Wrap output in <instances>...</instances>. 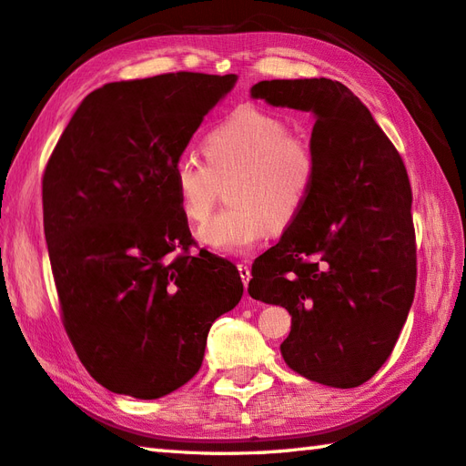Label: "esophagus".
<instances>
[{"label":"esophagus","mask_w":466,"mask_h":466,"mask_svg":"<svg viewBox=\"0 0 466 466\" xmlns=\"http://www.w3.org/2000/svg\"><path fill=\"white\" fill-rule=\"evenodd\" d=\"M237 269H239V275H241V281H243V286H245V293H247V283H249V279H251V268L247 263H239L237 265ZM249 298V296H247Z\"/></svg>","instance_id":"1"}]
</instances>
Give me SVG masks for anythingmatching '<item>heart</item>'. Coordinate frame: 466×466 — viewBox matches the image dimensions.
Returning a JSON list of instances; mask_svg holds the SVG:
<instances>
[{
	"instance_id": "1",
	"label": "heart",
	"mask_w": 466,
	"mask_h": 466,
	"mask_svg": "<svg viewBox=\"0 0 466 466\" xmlns=\"http://www.w3.org/2000/svg\"><path fill=\"white\" fill-rule=\"evenodd\" d=\"M205 163L180 155L170 167V187L191 223L207 219L217 183L231 178L233 208L198 227V239L219 253H245L275 229H286L308 205L318 177V153L309 137L259 106H239L205 132Z\"/></svg>"
}]
</instances>
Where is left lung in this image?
Segmentation results:
<instances>
[{"label":"left lung","instance_id":"1","mask_svg":"<svg viewBox=\"0 0 466 466\" xmlns=\"http://www.w3.org/2000/svg\"><path fill=\"white\" fill-rule=\"evenodd\" d=\"M253 98L313 112L318 177L281 241L255 259L249 296L289 311L281 356L318 384L356 388L392 354L416 288L412 188L354 92L328 78L263 80Z\"/></svg>","mask_w":466,"mask_h":466}]
</instances>
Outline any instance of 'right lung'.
<instances>
[{
    "label": "right lung",
    "mask_w": 466,
    "mask_h": 466,
    "mask_svg": "<svg viewBox=\"0 0 466 466\" xmlns=\"http://www.w3.org/2000/svg\"><path fill=\"white\" fill-rule=\"evenodd\" d=\"M235 82L177 72L104 84L47 160L44 233L62 321L110 392L155 400L187 384L213 321L243 296L231 261L188 251L170 187V167Z\"/></svg>",
    "instance_id": "obj_1"
}]
</instances>
